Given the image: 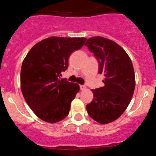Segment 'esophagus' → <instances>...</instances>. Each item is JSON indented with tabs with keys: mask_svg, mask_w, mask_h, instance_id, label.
Returning a JSON list of instances; mask_svg holds the SVG:
<instances>
[{
	"mask_svg": "<svg viewBox=\"0 0 156 156\" xmlns=\"http://www.w3.org/2000/svg\"><path fill=\"white\" fill-rule=\"evenodd\" d=\"M80 89H81V90H83L86 89V87H85L84 85H80Z\"/></svg>",
	"mask_w": 156,
	"mask_h": 156,
	"instance_id": "esophagus-1",
	"label": "esophagus"
}]
</instances>
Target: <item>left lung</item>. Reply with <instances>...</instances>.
Instances as JSON below:
<instances>
[{
    "instance_id": "left-lung-1",
    "label": "left lung",
    "mask_w": 156,
    "mask_h": 156,
    "mask_svg": "<svg viewBox=\"0 0 156 156\" xmlns=\"http://www.w3.org/2000/svg\"><path fill=\"white\" fill-rule=\"evenodd\" d=\"M98 62L104 86L92 90L94 98L86 106L92 119L108 124L118 119L130 102L136 86L133 66L122 47L109 39L97 36L84 44Z\"/></svg>"
}]
</instances>
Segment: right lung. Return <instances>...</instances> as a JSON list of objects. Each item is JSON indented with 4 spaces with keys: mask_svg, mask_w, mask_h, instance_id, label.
Instances as JSON below:
<instances>
[{
    "mask_svg": "<svg viewBox=\"0 0 156 156\" xmlns=\"http://www.w3.org/2000/svg\"><path fill=\"white\" fill-rule=\"evenodd\" d=\"M85 37H50L35 44L23 60L20 87L26 102L39 119L49 123L68 115L79 85L61 79L74 51L83 47Z\"/></svg>",
    "mask_w": 156,
    "mask_h": 156,
    "instance_id": "1",
    "label": "right lung"
}]
</instances>
